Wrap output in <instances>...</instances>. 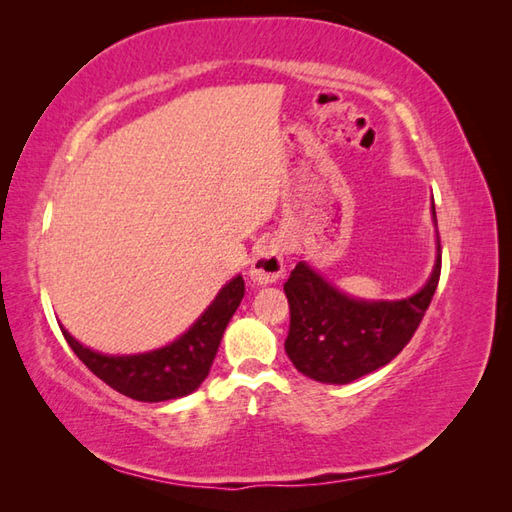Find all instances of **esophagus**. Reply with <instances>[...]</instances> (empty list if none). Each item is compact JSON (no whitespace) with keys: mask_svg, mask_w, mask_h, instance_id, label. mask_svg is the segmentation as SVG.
<instances>
[{"mask_svg":"<svg viewBox=\"0 0 512 512\" xmlns=\"http://www.w3.org/2000/svg\"><path fill=\"white\" fill-rule=\"evenodd\" d=\"M284 253H286V246L281 239L273 237L264 242L262 246H257L253 259H250V281H253L255 286H268V284H275V281L284 275Z\"/></svg>","mask_w":512,"mask_h":512,"instance_id":"1","label":"esophagus"}]
</instances>
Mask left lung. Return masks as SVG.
<instances>
[{
    "mask_svg": "<svg viewBox=\"0 0 512 512\" xmlns=\"http://www.w3.org/2000/svg\"><path fill=\"white\" fill-rule=\"evenodd\" d=\"M436 262L424 286L405 299L352 297L325 279L306 259L284 284L290 303L286 354L303 376L325 385H347L376 372L409 343L427 312L440 279L436 206Z\"/></svg>",
    "mask_w": 512,
    "mask_h": 512,
    "instance_id": "left-lung-1",
    "label": "left lung"
}]
</instances>
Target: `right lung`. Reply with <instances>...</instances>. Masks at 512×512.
I'll list each match as a JSON object with an SVG mask.
<instances>
[{"label":"right lung","mask_w":512,"mask_h":512,"mask_svg":"<svg viewBox=\"0 0 512 512\" xmlns=\"http://www.w3.org/2000/svg\"><path fill=\"white\" fill-rule=\"evenodd\" d=\"M244 299V279L235 275L217 292L178 339L138 354H103L83 345L59 325L72 352L103 383L140 402H165L193 394L209 376L228 321Z\"/></svg>","instance_id":"right-lung-1"}]
</instances>
